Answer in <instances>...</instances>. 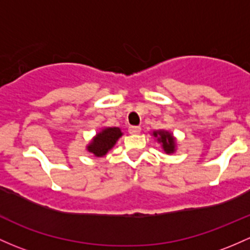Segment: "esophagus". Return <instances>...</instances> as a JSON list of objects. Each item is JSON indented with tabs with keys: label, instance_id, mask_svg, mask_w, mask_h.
Here are the masks:
<instances>
[{
	"label": "esophagus",
	"instance_id": "esophagus-1",
	"mask_svg": "<svg viewBox=\"0 0 250 250\" xmlns=\"http://www.w3.org/2000/svg\"><path fill=\"white\" fill-rule=\"evenodd\" d=\"M141 126H130L128 127V132L131 133V135H137V133L141 132Z\"/></svg>",
	"mask_w": 250,
	"mask_h": 250
}]
</instances>
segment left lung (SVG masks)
I'll return each instance as SVG.
<instances>
[{
	"label": "left lung",
	"instance_id": "1",
	"mask_svg": "<svg viewBox=\"0 0 250 250\" xmlns=\"http://www.w3.org/2000/svg\"><path fill=\"white\" fill-rule=\"evenodd\" d=\"M155 137H158V142L162 143L163 150H165L167 154H171L175 150V141H174L171 133L167 132V131H156L154 132Z\"/></svg>",
	"mask_w": 250,
	"mask_h": 250
}]
</instances>
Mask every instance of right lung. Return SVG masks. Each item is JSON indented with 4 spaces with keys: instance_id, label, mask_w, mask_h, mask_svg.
I'll return each mask as SVG.
<instances>
[{
    "instance_id": "1",
    "label": "right lung",
    "mask_w": 250,
    "mask_h": 250,
    "mask_svg": "<svg viewBox=\"0 0 250 250\" xmlns=\"http://www.w3.org/2000/svg\"><path fill=\"white\" fill-rule=\"evenodd\" d=\"M122 131L118 127L104 128L100 133L96 135L92 143L88 146V151L92 152L95 156L101 157L107 154L109 149L114 146L115 142L122 136Z\"/></svg>"
}]
</instances>
